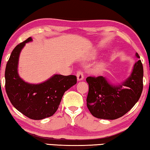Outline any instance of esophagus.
Listing matches in <instances>:
<instances>
[{
	"mask_svg": "<svg viewBox=\"0 0 150 150\" xmlns=\"http://www.w3.org/2000/svg\"><path fill=\"white\" fill-rule=\"evenodd\" d=\"M76 76H77V79L78 80H82L84 78V74H83V72L82 70H78L76 72Z\"/></svg>",
	"mask_w": 150,
	"mask_h": 150,
	"instance_id": "1",
	"label": "esophagus"
}]
</instances>
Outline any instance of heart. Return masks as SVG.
<instances>
[{
    "instance_id": "b5f03b06",
    "label": "heart",
    "mask_w": 150,
    "mask_h": 150,
    "mask_svg": "<svg viewBox=\"0 0 150 150\" xmlns=\"http://www.w3.org/2000/svg\"><path fill=\"white\" fill-rule=\"evenodd\" d=\"M103 64H98L97 66H96L95 68H94V71L95 72H100V71H101L102 70V69L103 68Z\"/></svg>"
}]
</instances>
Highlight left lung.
<instances>
[{
  "label": "left lung",
  "instance_id": "obj_1",
  "mask_svg": "<svg viewBox=\"0 0 150 150\" xmlns=\"http://www.w3.org/2000/svg\"><path fill=\"white\" fill-rule=\"evenodd\" d=\"M136 56L139 57L136 53ZM144 69L141 60L135 62L133 72L123 85L113 86L103 76L86 78L89 90L87 107L94 117L113 119L123 116L132 109L141 96L143 91ZM126 86L123 89L122 86Z\"/></svg>",
  "mask_w": 150,
  "mask_h": 150
}]
</instances>
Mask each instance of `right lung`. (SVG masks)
<instances>
[{
	"instance_id": "1",
	"label": "right lung",
	"mask_w": 150,
	"mask_h": 150,
	"mask_svg": "<svg viewBox=\"0 0 150 150\" xmlns=\"http://www.w3.org/2000/svg\"><path fill=\"white\" fill-rule=\"evenodd\" d=\"M29 38L14 48L5 69V90L12 105L29 119L40 120L52 116L59 107L62 96L76 84L74 75L56 74L45 82L31 84L24 82L17 72L19 56Z\"/></svg>"
}]
</instances>
